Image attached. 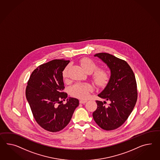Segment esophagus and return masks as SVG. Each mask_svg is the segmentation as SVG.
<instances>
[{
    "label": "esophagus",
    "mask_w": 160,
    "mask_h": 160,
    "mask_svg": "<svg viewBox=\"0 0 160 160\" xmlns=\"http://www.w3.org/2000/svg\"><path fill=\"white\" fill-rule=\"evenodd\" d=\"M87 102H88V100H81L79 101V102H80L81 104H85V103H86Z\"/></svg>",
    "instance_id": "1"
}]
</instances>
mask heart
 <instances>
[{
  "label": "heart",
  "instance_id": "b5f03b06",
  "mask_svg": "<svg viewBox=\"0 0 160 160\" xmlns=\"http://www.w3.org/2000/svg\"><path fill=\"white\" fill-rule=\"evenodd\" d=\"M79 63L83 70L88 73H91L98 68L96 63L89 58H83L79 61ZM69 68L70 66L68 65L62 71V74L64 79L68 78ZM92 78L97 86L104 87L109 82L110 74L107 70L99 68L94 71L92 75ZM92 90L93 87L89 83H76L71 88V93L76 98L83 99L87 98Z\"/></svg>",
  "mask_w": 160,
  "mask_h": 160
}]
</instances>
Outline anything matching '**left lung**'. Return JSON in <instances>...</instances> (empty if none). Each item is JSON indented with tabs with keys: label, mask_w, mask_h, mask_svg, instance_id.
<instances>
[{
	"label": "left lung",
	"mask_w": 160,
	"mask_h": 160,
	"mask_svg": "<svg viewBox=\"0 0 160 160\" xmlns=\"http://www.w3.org/2000/svg\"><path fill=\"white\" fill-rule=\"evenodd\" d=\"M111 71L110 79L98 97L109 101L96 100L98 108L93 113L94 121L104 130L111 131L121 127L130 115L138 98L135 76L125 60L106 53L96 54Z\"/></svg>",
	"instance_id": "obj_1"
}]
</instances>
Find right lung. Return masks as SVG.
<instances>
[{
    "instance_id": "add662e5",
    "label": "right lung",
    "mask_w": 160,
    "mask_h": 160,
    "mask_svg": "<svg viewBox=\"0 0 160 160\" xmlns=\"http://www.w3.org/2000/svg\"><path fill=\"white\" fill-rule=\"evenodd\" d=\"M69 60H53L38 66L31 75L26 98L37 123L48 131L56 132L66 127L79 106L77 98L67 99L62 71Z\"/></svg>"
}]
</instances>
